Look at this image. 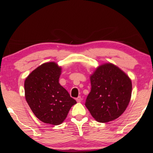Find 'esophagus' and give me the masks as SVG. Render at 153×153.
<instances>
[{
  "label": "esophagus",
  "instance_id": "1",
  "mask_svg": "<svg viewBox=\"0 0 153 153\" xmlns=\"http://www.w3.org/2000/svg\"><path fill=\"white\" fill-rule=\"evenodd\" d=\"M82 97H81L80 96L77 97V98H76V100H77V102H80L81 101H82Z\"/></svg>",
  "mask_w": 153,
  "mask_h": 153
}]
</instances>
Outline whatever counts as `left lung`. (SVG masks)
<instances>
[{
	"instance_id": "obj_1",
	"label": "left lung",
	"mask_w": 153,
	"mask_h": 153,
	"mask_svg": "<svg viewBox=\"0 0 153 153\" xmlns=\"http://www.w3.org/2000/svg\"><path fill=\"white\" fill-rule=\"evenodd\" d=\"M91 89L85 106L97 122L114 120L124 112L130 101L132 84L122 70L111 63L97 68L90 76Z\"/></svg>"
}]
</instances>
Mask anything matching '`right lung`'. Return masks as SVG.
Listing matches in <instances>:
<instances>
[{"label":"right lung","mask_w":153,"mask_h":153,"mask_svg":"<svg viewBox=\"0 0 153 153\" xmlns=\"http://www.w3.org/2000/svg\"><path fill=\"white\" fill-rule=\"evenodd\" d=\"M61 67L54 62L37 67L24 83L25 97L32 112L41 122L60 125L76 100L58 82Z\"/></svg>","instance_id":"right-lung-1"}]
</instances>
